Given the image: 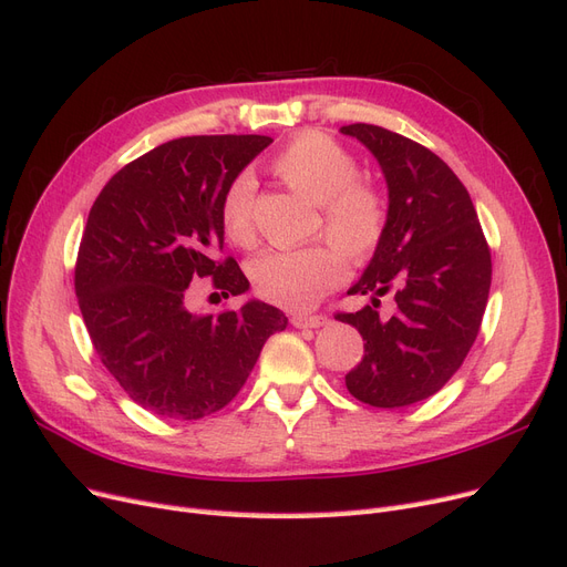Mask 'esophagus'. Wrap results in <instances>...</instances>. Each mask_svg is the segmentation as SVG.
<instances>
[{"mask_svg": "<svg viewBox=\"0 0 567 567\" xmlns=\"http://www.w3.org/2000/svg\"><path fill=\"white\" fill-rule=\"evenodd\" d=\"M326 319L323 315H293L290 317V323L296 326V329H319V326H323Z\"/></svg>", "mask_w": 567, "mask_h": 567, "instance_id": "34e87169", "label": "esophagus"}]
</instances>
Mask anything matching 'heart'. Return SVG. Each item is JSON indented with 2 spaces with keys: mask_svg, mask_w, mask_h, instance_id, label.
I'll return each instance as SVG.
<instances>
[{
  "mask_svg": "<svg viewBox=\"0 0 567 567\" xmlns=\"http://www.w3.org/2000/svg\"><path fill=\"white\" fill-rule=\"evenodd\" d=\"M274 173L321 205L319 229L334 241L298 250H269L250 262L248 274L262 300L305 310L348 277V258L364 265L379 252L390 205L379 186L362 179L357 158L333 136L305 132L271 161ZM255 177L238 173L219 200V219L231 244H255Z\"/></svg>",
  "mask_w": 567,
  "mask_h": 567,
  "instance_id": "1",
  "label": "heart"
}]
</instances>
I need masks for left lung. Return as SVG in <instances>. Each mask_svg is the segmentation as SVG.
I'll use <instances>...</instances> for the list:
<instances>
[{"label": "left lung", "mask_w": 567, "mask_h": 567, "mask_svg": "<svg viewBox=\"0 0 567 567\" xmlns=\"http://www.w3.org/2000/svg\"><path fill=\"white\" fill-rule=\"evenodd\" d=\"M381 163L390 221L379 252L350 296H373L338 312L362 333L364 357L346 385L359 402L398 409L435 394L466 359L483 323L492 255L466 186L431 148L379 125H346ZM395 293V312H378Z\"/></svg>", "instance_id": "1"}]
</instances>
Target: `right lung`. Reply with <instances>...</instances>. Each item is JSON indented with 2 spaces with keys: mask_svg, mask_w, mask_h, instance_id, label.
<instances>
[{
  "mask_svg": "<svg viewBox=\"0 0 567 567\" xmlns=\"http://www.w3.org/2000/svg\"><path fill=\"white\" fill-rule=\"evenodd\" d=\"M269 144L262 134L182 136L127 163L92 205L75 262L80 312L101 364L153 414L196 421L227 406L267 338L286 329L284 312L260 300L219 315L186 307L194 281L210 279L225 298L248 290L221 255L219 200Z\"/></svg>",
  "mask_w": 567,
  "mask_h": 567,
  "instance_id": "1",
  "label": "right lung"
}]
</instances>
